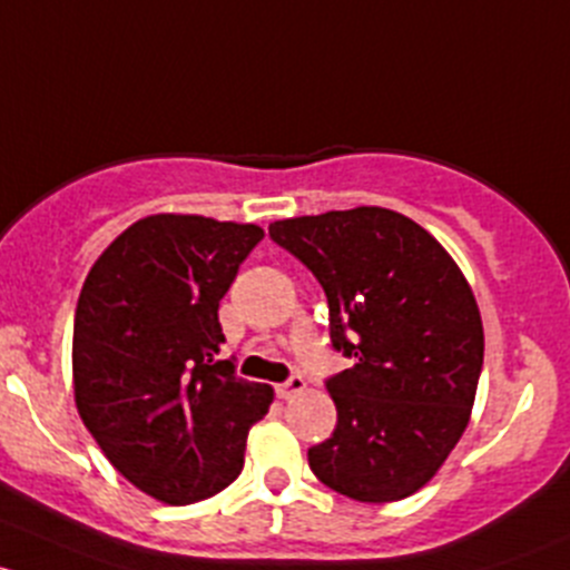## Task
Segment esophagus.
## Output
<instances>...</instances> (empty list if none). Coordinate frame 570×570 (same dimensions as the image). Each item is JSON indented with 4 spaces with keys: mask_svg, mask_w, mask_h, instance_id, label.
Segmentation results:
<instances>
[{
    "mask_svg": "<svg viewBox=\"0 0 570 570\" xmlns=\"http://www.w3.org/2000/svg\"><path fill=\"white\" fill-rule=\"evenodd\" d=\"M304 386H307V381H304L302 375H293V379H287L285 384H277V395L283 397V401H291L293 395L304 392Z\"/></svg>",
    "mask_w": 570,
    "mask_h": 570,
    "instance_id": "obj_1",
    "label": "esophagus"
}]
</instances>
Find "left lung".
Returning <instances> with one entry per match:
<instances>
[{
    "instance_id": "obj_1",
    "label": "left lung",
    "mask_w": 570,
    "mask_h": 570,
    "mask_svg": "<svg viewBox=\"0 0 570 570\" xmlns=\"http://www.w3.org/2000/svg\"><path fill=\"white\" fill-rule=\"evenodd\" d=\"M268 236L315 274L334 348L354 360L326 381L337 428L309 448V469L356 502L406 500L472 416L483 367L472 287L425 227L379 205L279 219Z\"/></svg>"
}]
</instances>
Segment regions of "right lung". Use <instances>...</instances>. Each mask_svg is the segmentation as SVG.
Wrapping results in <instances>:
<instances>
[{"mask_svg":"<svg viewBox=\"0 0 570 570\" xmlns=\"http://www.w3.org/2000/svg\"><path fill=\"white\" fill-rule=\"evenodd\" d=\"M263 227L197 214L134 222L92 263L73 321V397L111 466L164 504L238 478L274 390L222 360L219 302Z\"/></svg>","mask_w":570,"mask_h":570,"instance_id":"1","label":"right lung"}]
</instances>
